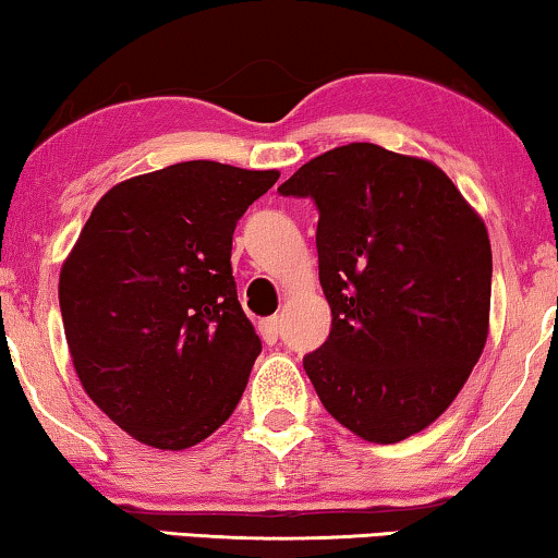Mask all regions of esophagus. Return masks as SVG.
Returning a JSON list of instances; mask_svg holds the SVG:
<instances>
[{"instance_id":"1","label":"esophagus","mask_w":558,"mask_h":558,"mask_svg":"<svg viewBox=\"0 0 558 558\" xmlns=\"http://www.w3.org/2000/svg\"><path fill=\"white\" fill-rule=\"evenodd\" d=\"M258 330H262V338L269 342H277L279 340V317H269V319H262V325H258Z\"/></svg>"}]
</instances>
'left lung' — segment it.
Wrapping results in <instances>:
<instances>
[{
  "instance_id": "obj_1",
  "label": "left lung",
  "mask_w": 558,
  "mask_h": 558,
  "mask_svg": "<svg viewBox=\"0 0 558 558\" xmlns=\"http://www.w3.org/2000/svg\"><path fill=\"white\" fill-rule=\"evenodd\" d=\"M281 195L319 210L330 338L304 355L323 407L393 445L445 414L483 355L493 254L483 218L422 157L353 142L302 165Z\"/></svg>"
}]
</instances>
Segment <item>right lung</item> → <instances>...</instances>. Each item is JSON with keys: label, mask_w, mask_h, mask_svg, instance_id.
<instances>
[{"label": "right lung", "mask_w": 558, "mask_h": 558, "mask_svg": "<svg viewBox=\"0 0 558 558\" xmlns=\"http://www.w3.org/2000/svg\"><path fill=\"white\" fill-rule=\"evenodd\" d=\"M277 170L193 159L113 185L60 269L73 368L90 401L157 449H187L239 407L262 340L231 269L235 223Z\"/></svg>", "instance_id": "1"}]
</instances>
